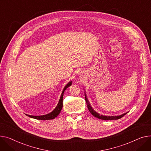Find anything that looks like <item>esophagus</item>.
<instances>
[{
	"label": "esophagus",
	"mask_w": 151,
	"mask_h": 151,
	"mask_svg": "<svg viewBox=\"0 0 151 151\" xmlns=\"http://www.w3.org/2000/svg\"><path fill=\"white\" fill-rule=\"evenodd\" d=\"M85 77V74L83 72H81L79 73V78L81 79H83Z\"/></svg>",
	"instance_id": "obj_1"
}]
</instances>
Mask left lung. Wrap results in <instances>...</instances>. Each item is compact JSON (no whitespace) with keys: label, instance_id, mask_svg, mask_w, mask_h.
<instances>
[{"label":"left lung","instance_id":"left-lung-1","mask_svg":"<svg viewBox=\"0 0 151 151\" xmlns=\"http://www.w3.org/2000/svg\"><path fill=\"white\" fill-rule=\"evenodd\" d=\"M85 101L86 102V105H87V107L88 110L90 111V112L92 114V115H93L94 116L101 119H103V120H114V119H120L121 118H122V116H124L126 114H127L128 112H126L125 113H123L122 114L120 115H117V116H105V115H102V114H100L99 113H98L97 112H96L95 110H94V109H93V107H91V105L90 104L89 101H88L86 94L85 93Z\"/></svg>","mask_w":151,"mask_h":151}]
</instances>
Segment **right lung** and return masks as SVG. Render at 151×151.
Wrapping results in <instances>:
<instances>
[{
	"label": "right lung",
	"mask_w": 151,
	"mask_h": 151,
	"mask_svg": "<svg viewBox=\"0 0 151 151\" xmlns=\"http://www.w3.org/2000/svg\"><path fill=\"white\" fill-rule=\"evenodd\" d=\"M73 82L72 81H69L65 86V88H63V91H62L60 98L59 99L58 103L57 105V107L55 108L54 110H53V111H52L50 113H47L46 114H44V115H40V116H33V115H30V114H25V115L27 116L32 118H34L36 119H39V120H49V119H54L55 118H56L58 115L60 114L62 107H63V96L64 94V93L65 91V90L67 89L68 87H69L70 85H72Z\"/></svg>",
	"instance_id": "1"
}]
</instances>
